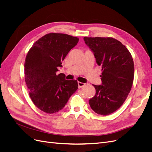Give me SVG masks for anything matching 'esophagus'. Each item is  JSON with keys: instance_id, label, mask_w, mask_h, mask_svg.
<instances>
[{"instance_id": "esophagus-1", "label": "esophagus", "mask_w": 152, "mask_h": 152, "mask_svg": "<svg viewBox=\"0 0 152 152\" xmlns=\"http://www.w3.org/2000/svg\"><path fill=\"white\" fill-rule=\"evenodd\" d=\"M84 86H85V84L83 83V82H78V87L80 88V87H83Z\"/></svg>"}]
</instances>
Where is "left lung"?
Segmentation results:
<instances>
[{
    "label": "left lung",
    "instance_id": "obj_1",
    "mask_svg": "<svg viewBox=\"0 0 152 152\" xmlns=\"http://www.w3.org/2000/svg\"><path fill=\"white\" fill-rule=\"evenodd\" d=\"M102 67V85H93L96 94L89 99L90 107L101 115H107L120 108L130 93L134 66L129 50L112 37H84Z\"/></svg>",
    "mask_w": 152,
    "mask_h": 152
}]
</instances>
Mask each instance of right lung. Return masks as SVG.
<instances>
[{
  "instance_id": "add662e5",
  "label": "right lung",
  "mask_w": 152,
  "mask_h": 152,
  "mask_svg": "<svg viewBox=\"0 0 152 152\" xmlns=\"http://www.w3.org/2000/svg\"><path fill=\"white\" fill-rule=\"evenodd\" d=\"M79 38L63 34L45 35L34 44L25 63V82L34 104L47 113L62 110L78 89L76 80H67L56 73Z\"/></svg>"
}]
</instances>
